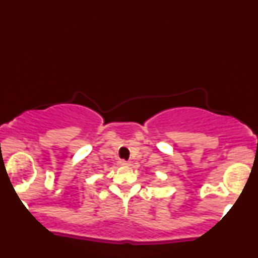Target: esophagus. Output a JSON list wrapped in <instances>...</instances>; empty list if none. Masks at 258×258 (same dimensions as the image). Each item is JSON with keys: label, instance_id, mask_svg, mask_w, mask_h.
<instances>
[{"label": "esophagus", "instance_id": "1", "mask_svg": "<svg viewBox=\"0 0 258 258\" xmlns=\"http://www.w3.org/2000/svg\"><path fill=\"white\" fill-rule=\"evenodd\" d=\"M117 165H118L119 167H125V166H130L131 162L130 161H125V160H119L118 162H117Z\"/></svg>", "mask_w": 258, "mask_h": 258}]
</instances>
